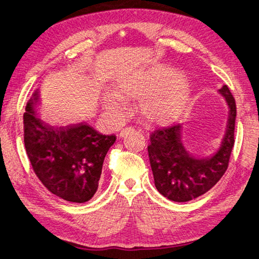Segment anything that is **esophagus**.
<instances>
[{
	"mask_svg": "<svg viewBox=\"0 0 259 259\" xmlns=\"http://www.w3.org/2000/svg\"><path fill=\"white\" fill-rule=\"evenodd\" d=\"M128 129H130V128H125V129H123V130H121L120 131V137H123V136H124V134L126 133V130H128Z\"/></svg>",
	"mask_w": 259,
	"mask_h": 259,
	"instance_id": "34e87169",
	"label": "esophagus"
}]
</instances>
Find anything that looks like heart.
<instances>
[{"mask_svg": "<svg viewBox=\"0 0 259 259\" xmlns=\"http://www.w3.org/2000/svg\"><path fill=\"white\" fill-rule=\"evenodd\" d=\"M189 83L181 72L157 64L117 81L114 92L106 94L104 105L115 122L126 114V100L140 98L139 111L152 123L175 121L189 101Z\"/></svg>", "mask_w": 259, "mask_h": 259, "instance_id": "1", "label": "heart"}]
</instances>
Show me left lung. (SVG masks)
<instances>
[{"instance_id":"obj_1","label":"left lung","mask_w":259,"mask_h":259,"mask_svg":"<svg viewBox=\"0 0 259 259\" xmlns=\"http://www.w3.org/2000/svg\"><path fill=\"white\" fill-rule=\"evenodd\" d=\"M229 106V119L219 150L197 157L182 142L181 124L157 129L150 134L148 156L156 189L167 199L183 203L197 198L214 187L227 171L234 145L237 106L227 84L219 89Z\"/></svg>"}]
</instances>
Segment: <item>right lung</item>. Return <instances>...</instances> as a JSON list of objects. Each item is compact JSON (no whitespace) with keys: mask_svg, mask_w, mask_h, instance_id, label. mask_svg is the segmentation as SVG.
Segmentation results:
<instances>
[{"mask_svg":"<svg viewBox=\"0 0 259 259\" xmlns=\"http://www.w3.org/2000/svg\"><path fill=\"white\" fill-rule=\"evenodd\" d=\"M37 100L35 93L23 114V140L32 170L52 194L86 203L95 195L103 162L116 137L84 123L50 125L37 114Z\"/></svg>","mask_w":259,"mask_h":259,"instance_id":"right-lung-1","label":"right lung"}]
</instances>
